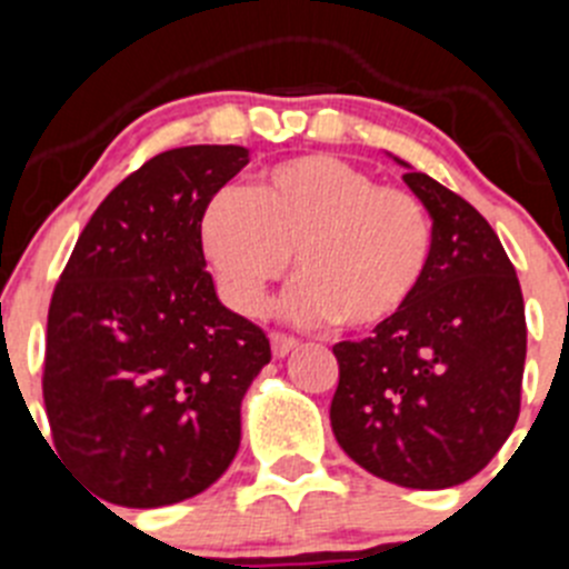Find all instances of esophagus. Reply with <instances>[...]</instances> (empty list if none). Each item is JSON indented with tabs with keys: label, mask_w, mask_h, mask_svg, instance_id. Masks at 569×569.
Here are the masks:
<instances>
[{
	"label": "esophagus",
	"mask_w": 569,
	"mask_h": 569,
	"mask_svg": "<svg viewBox=\"0 0 569 569\" xmlns=\"http://www.w3.org/2000/svg\"><path fill=\"white\" fill-rule=\"evenodd\" d=\"M270 347H273V356L276 359H284L288 353H293L299 341L288 333H270Z\"/></svg>",
	"instance_id": "obj_1"
}]
</instances>
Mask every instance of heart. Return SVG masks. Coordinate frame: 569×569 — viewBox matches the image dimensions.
<instances>
[{
	"label": "heart",
	"mask_w": 569,
	"mask_h": 569,
	"mask_svg": "<svg viewBox=\"0 0 569 569\" xmlns=\"http://www.w3.org/2000/svg\"><path fill=\"white\" fill-rule=\"evenodd\" d=\"M196 236L236 313L264 308L296 250L301 279L281 299V313L356 330L399 316L433 259V222L419 196L376 184L336 156H299L261 170L248 188L213 190Z\"/></svg>",
	"instance_id": "b5f03b06"
}]
</instances>
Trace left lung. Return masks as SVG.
I'll list each match as a JSON object with an SVG mask.
<instances>
[{"mask_svg": "<svg viewBox=\"0 0 569 569\" xmlns=\"http://www.w3.org/2000/svg\"><path fill=\"white\" fill-rule=\"evenodd\" d=\"M396 162L433 219V259L399 316L367 339L333 347L339 387L330 425L367 472L413 490H445L485 470L519 419L525 299L485 216Z\"/></svg>", "mask_w": 569, "mask_h": 569, "instance_id": "left-lung-1", "label": "left lung"}]
</instances>
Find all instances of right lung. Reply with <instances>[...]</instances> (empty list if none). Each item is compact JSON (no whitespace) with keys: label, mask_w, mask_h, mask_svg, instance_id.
I'll return each mask as SVG.
<instances>
[{"label":"right lung","mask_w":569,"mask_h":569,"mask_svg":"<svg viewBox=\"0 0 569 569\" xmlns=\"http://www.w3.org/2000/svg\"><path fill=\"white\" fill-rule=\"evenodd\" d=\"M250 162L239 144L153 156L90 216L48 310L44 407L59 456L119 507L199 496L230 467L268 336L216 296L196 222Z\"/></svg>","instance_id":"obj_1"}]
</instances>
